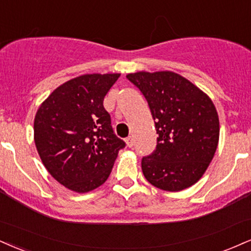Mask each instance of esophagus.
I'll return each mask as SVG.
<instances>
[{
	"instance_id": "obj_1",
	"label": "esophagus",
	"mask_w": 251,
	"mask_h": 251,
	"mask_svg": "<svg viewBox=\"0 0 251 251\" xmlns=\"http://www.w3.org/2000/svg\"><path fill=\"white\" fill-rule=\"evenodd\" d=\"M125 143H126V146H127V147H133V145H134V140H133V138H132V137L126 138Z\"/></svg>"
}]
</instances>
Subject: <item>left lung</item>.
Segmentation results:
<instances>
[{
	"instance_id": "1",
	"label": "left lung",
	"mask_w": 251,
	"mask_h": 251,
	"mask_svg": "<svg viewBox=\"0 0 251 251\" xmlns=\"http://www.w3.org/2000/svg\"><path fill=\"white\" fill-rule=\"evenodd\" d=\"M126 78L146 98L159 134L155 151L141 161L144 176L167 192L193 186L207 171L219 144V114L213 100L172 71H139Z\"/></svg>"
}]
</instances>
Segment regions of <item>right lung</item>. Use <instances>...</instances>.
I'll use <instances>...</instances> for the list:
<instances>
[{
  "instance_id": "right-lung-1",
  "label": "right lung",
  "mask_w": 251,
  "mask_h": 251,
  "mask_svg": "<svg viewBox=\"0 0 251 251\" xmlns=\"http://www.w3.org/2000/svg\"><path fill=\"white\" fill-rule=\"evenodd\" d=\"M120 74H87L65 81L42 102L34 140L44 167L76 193L98 188L125 143L113 133L102 101Z\"/></svg>"
}]
</instances>
